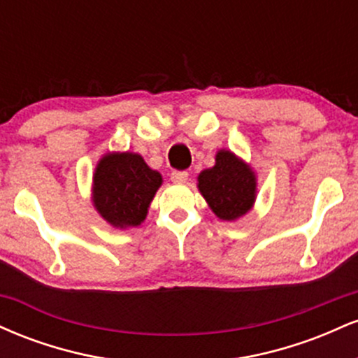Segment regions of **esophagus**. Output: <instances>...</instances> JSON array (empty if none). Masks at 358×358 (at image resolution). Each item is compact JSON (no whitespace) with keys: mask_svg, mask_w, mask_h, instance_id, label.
I'll list each match as a JSON object with an SVG mask.
<instances>
[{"mask_svg":"<svg viewBox=\"0 0 358 358\" xmlns=\"http://www.w3.org/2000/svg\"><path fill=\"white\" fill-rule=\"evenodd\" d=\"M188 180V171L185 170H175L171 171V182L175 183H185Z\"/></svg>","mask_w":358,"mask_h":358,"instance_id":"34e87169","label":"esophagus"}]
</instances>
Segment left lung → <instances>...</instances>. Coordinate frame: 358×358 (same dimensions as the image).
<instances>
[{
  "label": "left lung",
  "instance_id": "8db88e82",
  "mask_svg": "<svg viewBox=\"0 0 358 358\" xmlns=\"http://www.w3.org/2000/svg\"><path fill=\"white\" fill-rule=\"evenodd\" d=\"M215 166L199 176V190L222 220H236L250 210L256 199V178L231 151H219Z\"/></svg>",
  "mask_w": 358,
  "mask_h": 358
}]
</instances>
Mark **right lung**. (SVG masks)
Segmentation results:
<instances>
[{
	"instance_id": "add662e5",
	"label": "right lung",
	"mask_w": 358,
	"mask_h": 358,
	"mask_svg": "<svg viewBox=\"0 0 358 358\" xmlns=\"http://www.w3.org/2000/svg\"><path fill=\"white\" fill-rule=\"evenodd\" d=\"M162 185V175L134 153L106 155L94 175V203L114 227H136Z\"/></svg>"
}]
</instances>
